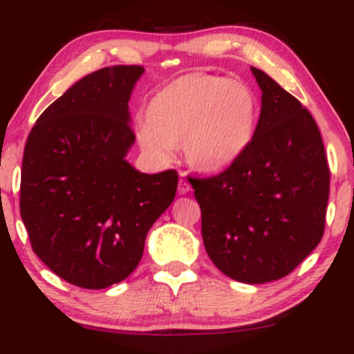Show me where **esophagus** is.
<instances>
[{
	"instance_id": "esophagus-1",
	"label": "esophagus",
	"mask_w": 354,
	"mask_h": 354,
	"mask_svg": "<svg viewBox=\"0 0 354 354\" xmlns=\"http://www.w3.org/2000/svg\"><path fill=\"white\" fill-rule=\"evenodd\" d=\"M191 191V185L188 183L186 178H180V181H178V193L180 194H186Z\"/></svg>"
}]
</instances>
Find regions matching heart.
I'll list each match as a JSON object with an SVG mask.
<instances>
[{"instance_id":"b5f03b06","label":"heart","mask_w":354,"mask_h":354,"mask_svg":"<svg viewBox=\"0 0 354 354\" xmlns=\"http://www.w3.org/2000/svg\"><path fill=\"white\" fill-rule=\"evenodd\" d=\"M258 124V98L241 81L188 73L149 100L138 143L153 160L169 161L181 145L191 168L218 173L250 148Z\"/></svg>"}]
</instances>
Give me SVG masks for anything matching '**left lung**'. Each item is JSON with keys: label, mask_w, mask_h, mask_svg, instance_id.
Instances as JSON below:
<instances>
[{"label": "left lung", "mask_w": 354, "mask_h": 354, "mask_svg": "<svg viewBox=\"0 0 354 354\" xmlns=\"http://www.w3.org/2000/svg\"><path fill=\"white\" fill-rule=\"evenodd\" d=\"M253 141L226 171L189 180L206 253L231 279L261 284L290 274L319 245L330 168L315 120L265 71Z\"/></svg>", "instance_id": "left-lung-1"}]
</instances>
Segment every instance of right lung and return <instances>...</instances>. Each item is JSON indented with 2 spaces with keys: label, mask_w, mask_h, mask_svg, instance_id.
<instances>
[{
  "label": "right lung",
  "mask_w": 354,
  "mask_h": 354,
  "mask_svg": "<svg viewBox=\"0 0 354 354\" xmlns=\"http://www.w3.org/2000/svg\"><path fill=\"white\" fill-rule=\"evenodd\" d=\"M141 66L103 68L43 111L23 154L19 211L39 259L64 281L103 290L135 271L153 223L171 205L174 169L126 161L128 101Z\"/></svg>",
  "instance_id": "1"
}]
</instances>
